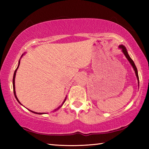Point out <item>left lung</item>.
<instances>
[{
  "label": "left lung",
  "instance_id": "obj_1",
  "mask_svg": "<svg viewBox=\"0 0 149 149\" xmlns=\"http://www.w3.org/2000/svg\"><path fill=\"white\" fill-rule=\"evenodd\" d=\"M119 49L122 50V51L123 53L124 54L125 56L126 57V58H127L128 61L130 62V64L132 65V66L133 67V70H134L135 73V75H136V77H137V81H138V86L139 87V79L138 72H137V68H136V66H135V64L134 62H133V60L130 58V55H129V54H128V52H127V49H126V48H125L124 46H123V45H120V46H119Z\"/></svg>",
  "mask_w": 149,
  "mask_h": 149
}]
</instances>
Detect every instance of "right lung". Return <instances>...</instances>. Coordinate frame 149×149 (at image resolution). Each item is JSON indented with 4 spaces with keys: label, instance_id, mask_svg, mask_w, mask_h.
<instances>
[{
    "label": "right lung",
    "instance_id": "1",
    "mask_svg": "<svg viewBox=\"0 0 149 149\" xmlns=\"http://www.w3.org/2000/svg\"><path fill=\"white\" fill-rule=\"evenodd\" d=\"M24 54H26V52H25ZM24 54H23L22 55V56H21V58L23 56V55ZM19 64H20V59H19V62H18V65H17V68H16V70H15V72H14V76H13V81H12V83H13V90H14V96H15V98H16V99L17 100V101L21 105H22V104H21V102H20L19 101V100H18V99H17V96H16V91H15V77H16V72H17V70L18 69V68H19ZM66 98H67V97H65V99H64V101H63V102H62V104L59 107H58L56 109H55L54 111H52V112H55V111H56V110H58L59 109V108H61L62 107V105L64 104V103L65 102V100H66ZM29 110V109H28ZM29 111H31V112H33V113H34V114H46V113H38V112H33V111H32V110H29Z\"/></svg>",
    "mask_w": 149,
    "mask_h": 149
}]
</instances>
